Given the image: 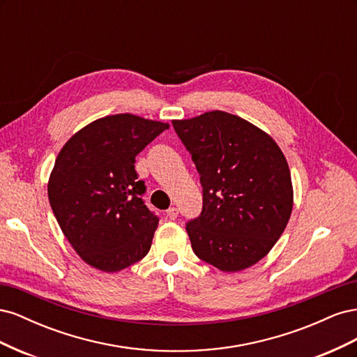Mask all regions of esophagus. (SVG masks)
I'll list each match as a JSON object with an SVG mask.
<instances>
[{
  "label": "esophagus",
  "instance_id": "obj_1",
  "mask_svg": "<svg viewBox=\"0 0 357 357\" xmlns=\"http://www.w3.org/2000/svg\"><path fill=\"white\" fill-rule=\"evenodd\" d=\"M177 215H178V210H177L176 207H169V208L167 210V218H168L169 220H176Z\"/></svg>",
  "mask_w": 357,
  "mask_h": 357
}]
</instances>
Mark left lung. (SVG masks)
<instances>
[{"label": "left lung", "mask_w": 357, "mask_h": 357, "mask_svg": "<svg viewBox=\"0 0 357 357\" xmlns=\"http://www.w3.org/2000/svg\"><path fill=\"white\" fill-rule=\"evenodd\" d=\"M172 126L201 176L202 211L186 225L193 252L223 273L255 265L282 236L294 207L282 149L262 129L220 110Z\"/></svg>", "instance_id": "obj_1"}]
</instances>
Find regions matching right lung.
<instances>
[{
	"label": "right lung",
	"mask_w": 357,
	"mask_h": 357,
	"mask_svg": "<svg viewBox=\"0 0 357 357\" xmlns=\"http://www.w3.org/2000/svg\"><path fill=\"white\" fill-rule=\"evenodd\" d=\"M169 125L113 114L75 132L55 160L47 195L63 235L83 261L117 273L143 259L159 219L143 201L135 156Z\"/></svg>",
	"instance_id": "right-lung-1"
}]
</instances>
